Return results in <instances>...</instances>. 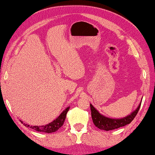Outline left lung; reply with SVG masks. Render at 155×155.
<instances>
[{
  "mask_svg": "<svg viewBox=\"0 0 155 155\" xmlns=\"http://www.w3.org/2000/svg\"><path fill=\"white\" fill-rule=\"evenodd\" d=\"M141 103L142 102H140L137 108L135 109L132 113H131L128 116L121 119H111L104 116L94 107L93 105L90 104L92 120H93V122L95 126L100 129V130L109 131L118 129L119 127H124L125 125L131 123V121L134 119L137 114L138 113L139 109L140 108Z\"/></svg>",
  "mask_w": 155,
  "mask_h": 155,
  "instance_id": "8db88e82",
  "label": "left lung"
}]
</instances>
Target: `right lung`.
Here are the masks:
<instances>
[{"mask_svg": "<svg viewBox=\"0 0 155 155\" xmlns=\"http://www.w3.org/2000/svg\"><path fill=\"white\" fill-rule=\"evenodd\" d=\"M70 107H68L66 109L62 111V113L56 118L55 120H54L52 122L49 123V124H46L45 126H30L29 124H25L22 121H21V122L23 124V125L27 127H30V128L33 129V130L37 131V132H44V133H52L56 132L60 127H62V125L64 124V121H65L66 114H67L68 111L69 110Z\"/></svg>", "mask_w": 155, "mask_h": 155, "instance_id": "right-lung-1", "label": "right lung"}]
</instances>
